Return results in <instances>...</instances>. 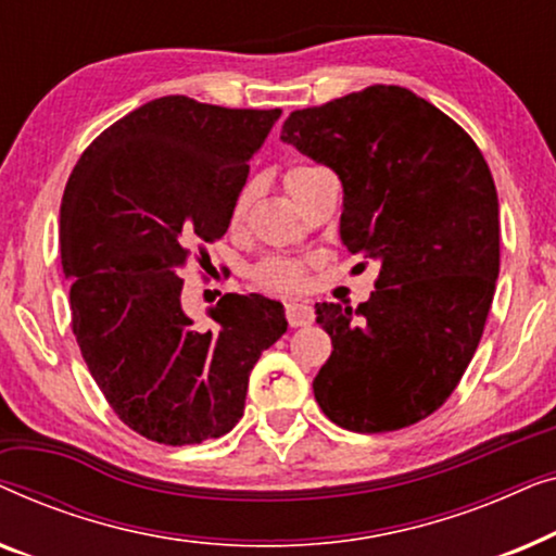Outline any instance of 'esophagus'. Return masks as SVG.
Segmentation results:
<instances>
[{
  "label": "esophagus",
  "mask_w": 556,
  "mask_h": 556,
  "mask_svg": "<svg viewBox=\"0 0 556 556\" xmlns=\"http://www.w3.org/2000/svg\"><path fill=\"white\" fill-rule=\"evenodd\" d=\"M286 318H288V324L293 326H308V324H314V308L308 306V303H303V301H288L286 303Z\"/></svg>",
  "instance_id": "obj_1"
}]
</instances>
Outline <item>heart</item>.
I'll list each match as a JSON object with an SVG mask.
<instances>
[{"label": "heart", "mask_w": 556, "mask_h": 556, "mask_svg": "<svg viewBox=\"0 0 556 556\" xmlns=\"http://www.w3.org/2000/svg\"><path fill=\"white\" fill-rule=\"evenodd\" d=\"M314 169L316 166H295V169L288 174V181ZM250 200H253V187H242L232 202V223H240V219L245 217ZM255 280L263 288H268V291H295V288H301L303 283V265L295 261H283V257H273V261H265L261 268L255 270Z\"/></svg>", "instance_id": "1"}]
</instances>
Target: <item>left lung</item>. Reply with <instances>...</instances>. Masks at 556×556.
I'll return each instance as SVG.
<instances>
[{
  "label": "left lung",
  "mask_w": 556,
  "mask_h": 556,
  "mask_svg": "<svg viewBox=\"0 0 556 556\" xmlns=\"http://www.w3.org/2000/svg\"><path fill=\"white\" fill-rule=\"evenodd\" d=\"M280 139L344 187L339 235L379 261L375 293L316 303L333 352L314 394L331 422L392 432L458 387L483 337L498 278V197L476 141L400 86H369L293 111Z\"/></svg>",
  "instance_id": "left-lung-1"
}]
</instances>
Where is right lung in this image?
I'll return each instance as SVG.
<instances>
[{
	"label": "right lung",
	"mask_w": 556,
	"mask_h": 556,
	"mask_svg": "<svg viewBox=\"0 0 556 556\" xmlns=\"http://www.w3.org/2000/svg\"><path fill=\"white\" fill-rule=\"evenodd\" d=\"M280 109H225L164 96L118 118L83 151L60 204L71 326L118 420L162 445L230 432L248 379L288 329L261 293H225L197 329L179 276L223 238Z\"/></svg>",
	"instance_id": "add662e5"
}]
</instances>
